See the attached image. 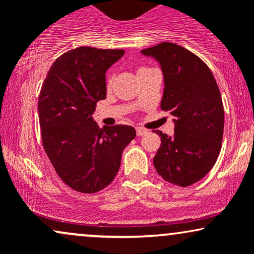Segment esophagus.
Returning <instances> with one entry per match:
<instances>
[{
	"mask_svg": "<svg viewBox=\"0 0 254 254\" xmlns=\"http://www.w3.org/2000/svg\"><path fill=\"white\" fill-rule=\"evenodd\" d=\"M136 132H137V136H143L148 132V130L143 129V127H136Z\"/></svg>",
	"mask_w": 254,
	"mask_h": 254,
	"instance_id": "esophagus-1",
	"label": "esophagus"
}]
</instances>
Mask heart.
Masks as SVG:
<instances>
[{
    "label": "heart",
    "mask_w": 254,
    "mask_h": 254,
    "mask_svg": "<svg viewBox=\"0 0 254 254\" xmlns=\"http://www.w3.org/2000/svg\"><path fill=\"white\" fill-rule=\"evenodd\" d=\"M110 81H111V78H107V83H110Z\"/></svg>",
    "instance_id": "b5f03b06"
}]
</instances>
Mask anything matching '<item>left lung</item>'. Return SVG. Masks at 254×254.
Masks as SVG:
<instances>
[{"label": "left lung", "instance_id": "8db88e82", "mask_svg": "<svg viewBox=\"0 0 254 254\" xmlns=\"http://www.w3.org/2000/svg\"><path fill=\"white\" fill-rule=\"evenodd\" d=\"M142 54L159 61L165 77L161 110L176 118L172 137L154 131L161 138L154 166L166 182L186 188L205 177L221 151L224 110L220 89L209 66L183 46L164 42Z\"/></svg>", "mask_w": 254, "mask_h": 254}]
</instances>
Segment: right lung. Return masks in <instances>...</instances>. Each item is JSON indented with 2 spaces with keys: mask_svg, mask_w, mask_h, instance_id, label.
Instances as JSON below:
<instances>
[{
  "mask_svg": "<svg viewBox=\"0 0 254 254\" xmlns=\"http://www.w3.org/2000/svg\"><path fill=\"white\" fill-rule=\"evenodd\" d=\"M124 50L78 46L51 65L38 99L44 150L69 188L95 193L115 179L124 148L135 138L129 125L103 129L93 121L97 101L106 98L105 72Z\"/></svg>",
  "mask_w": 254,
  "mask_h": 254,
  "instance_id": "add662e5",
  "label": "right lung"
}]
</instances>
